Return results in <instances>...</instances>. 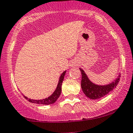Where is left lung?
Listing matches in <instances>:
<instances>
[{
  "label": "left lung",
  "mask_w": 133,
  "mask_h": 133,
  "mask_svg": "<svg viewBox=\"0 0 133 133\" xmlns=\"http://www.w3.org/2000/svg\"><path fill=\"white\" fill-rule=\"evenodd\" d=\"M82 74V80H81V88L84 94L91 99H97L103 97V96L109 94L110 91L116 87L117 84L119 81V75L118 78H116L114 82L111 84L105 86H98L93 84L88 78L87 75L82 69H80Z\"/></svg>",
  "instance_id": "obj_1"
}]
</instances>
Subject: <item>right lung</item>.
<instances>
[{
  "instance_id": "right-lung-1",
  "label": "right lung",
  "mask_w": 133,
  "mask_h": 133,
  "mask_svg": "<svg viewBox=\"0 0 133 133\" xmlns=\"http://www.w3.org/2000/svg\"><path fill=\"white\" fill-rule=\"evenodd\" d=\"M65 73H66V71H65L61 75L56 90H55V92H54L50 97L46 98V99H41V100H33V99H28V98L26 97V96H24V98H25L26 100H28L29 102L33 103L39 104V105H51V104H53L57 100L58 98L60 97V94H61L62 84L63 80H64V75H65Z\"/></svg>"
}]
</instances>
